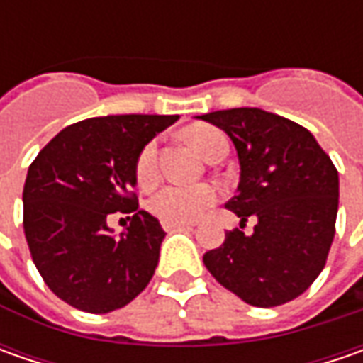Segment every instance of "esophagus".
Masks as SVG:
<instances>
[{
    "label": "esophagus",
    "mask_w": 363,
    "mask_h": 363,
    "mask_svg": "<svg viewBox=\"0 0 363 363\" xmlns=\"http://www.w3.org/2000/svg\"><path fill=\"white\" fill-rule=\"evenodd\" d=\"M163 230L165 232H175V230H191L194 224H179V222H161Z\"/></svg>",
    "instance_id": "34e87169"
}]
</instances>
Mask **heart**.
I'll return each mask as SVG.
<instances>
[{
    "label": "heart",
    "mask_w": 363,
    "mask_h": 363,
    "mask_svg": "<svg viewBox=\"0 0 363 363\" xmlns=\"http://www.w3.org/2000/svg\"><path fill=\"white\" fill-rule=\"evenodd\" d=\"M184 139L194 147L198 153H202L208 160L218 147L228 143L224 133L218 131L210 125H194L184 131ZM135 179L141 188L155 184L157 179V145L147 143L135 161ZM218 202V189L210 184H198V186H163L157 189L147 208L161 222H179L189 224L196 222Z\"/></svg>",
    "instance_id": "obj_1"
}]
</instances>
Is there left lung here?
Wrapping results in <instances>:
<instances>
[{
	"mask_svg": "<svg viewBox=\"0 0 363 363\" xmlns=\"http://www.w3.org/2000/svg\"><path fill=\"white\" fill-rule=\"evenodd\" d=\"M198 119L232 139L240 163L238 191L226 208L234 228L203 264L222 286L255 307L297 299L323 271L335 236L340 177L315 137L293 121L262 108L214 111Z\"/></svg>",
	"mask_w": 363,
	"mask_h": 363,
	"instance_id": "obj_1",
	"label": "left lung"
}]
</instances>
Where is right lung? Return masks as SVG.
<instances>
[{
  "label": "right lung",
  "mask_w": 363,
  "mask_h": 363,
  "mask_svg": "<svg viewBox=\"0 0 363 363\" xmlns=\"http://www.w3.org/2000/svg\"><path fill=\"white\" fill-rule=\"evenodd\" d=\"M177 115H108L78 121L32 161L23 184V232L50 291L86 313L131 303L151 281L165 232L139 210L135 161ZM129 213L119 239L106 216Z\"/></svg>",
  "instance_id": "1"
}]
</instances>
